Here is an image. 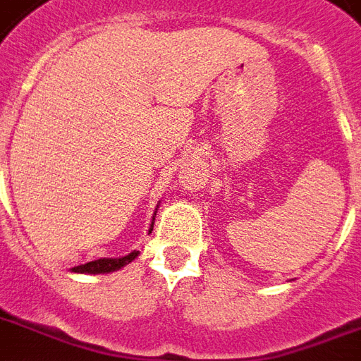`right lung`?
Segmentation results:
<instances>
[{"mask_svg":"<svg viewBox=\"0 0 361 361\" xmlns=\"http://www.w3.org/2000/svg\"><path fill=\"white\" fill-rule=\"evenodd\" d=\"M159 208V204H157ZM155 208V209H157ZM155 215L153 214L152 217V225H149V231L147 234H152L153 231V221H155ZM140 252L138 251H133L129 255H125V257L120 258H97V260H92V262H86V264H80V266H75V268H71V271H75V274H110V271H118L121 269L123 266H127L129 262H133L136 257H138Z\"/></svg>","mask_w":361,"mask_h":361,"instance_id":"1","label":"right lung"}]
</instances>
